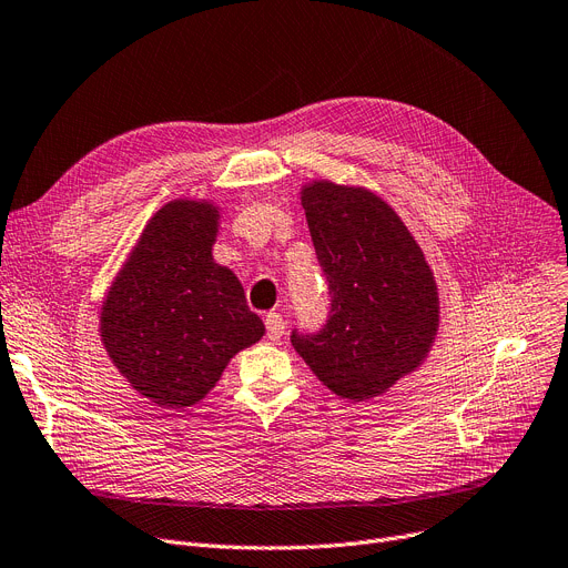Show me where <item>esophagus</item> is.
<instances>
[{"label": "esophagus", "instance_id": "34e87169", "mask_svg": "<svg viewBox=\"0 0 568 568\" xmlns=\"http://www.w3.org/2000/svg\"><path fill=\"white\" fill-rule=\"evenodd\" d=\"M264 325H266V336L271 341H278L285 334V320L281 313H266Z\"/></svg>", "mask_w": 568, "mask_h": 568}]
</instances>
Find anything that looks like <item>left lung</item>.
Returning <instances> with one entry per match:
<instances>
[{
    "mask_svg": "<svg viewBox=\"0 0 568 568\" xmlns=\"http://www.w3.org/2000/svg\"><path fill=\"white\" fill-rule=\"evenodd\" d=\"M306 223L332 308L292 345L341 399L366 402L413 374L438 332V287L425 253L383 196L357 185L302 187Z\"/></svg>",
    "mask_w": 568,
    "mask_h": 568,
    "instance_id": "left-lung-1",
    "label": "left lung"
}]
</instances>
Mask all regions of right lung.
I'll return each instance as SVG.
<instances>
[{
	"label": "right lung",
	"mask_w": 568,
	"mask_h": 568,
	"mask_svg": "<svg viewBox=\"0 0 568 568\" xmlns=\"http://www.w3.org/2000/svg\"><path fill=\"white\" fill-rule=\"evenodd\" d=\"M220 209L174 200L143 227L113 278L100 336L113 366L162 408L202 402L230 359L264 336L234 271L213 260Z\"/></svg>",
	"instance_id": "add662e5"
}]
</instances>
